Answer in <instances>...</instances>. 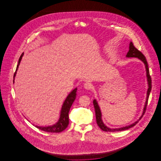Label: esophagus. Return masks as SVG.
I'll use <instances>...</instances> for the list:
<instances>
[{
	"label": "esophagus",
	"mask_w": 161,
	"mask_h": 161,
	"mask_svg": "<svg viewBox=\"0 0 161 161\" xmlns=\"http://www.w3.org/2000/svg\"><path fill=\"white\" fill-rule=\"evenodd\" d=\"M84 87L87 90H90L92 88V85L90 83H86L84 84Z\"/></svg>",
	"instance_id": "1"
}]
</instances>
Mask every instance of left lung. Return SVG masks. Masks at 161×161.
I'll use <instances>...</instances> for the list:
<instances>
[{
    "mask_svg": "<svg viewBox=\"0 0 161 161\" xmlns=\"http://www.w3.org/2000/svg\"><path fill=\"white\" fill-rule=\"evenodd\" d=\"M127 58H137L141 60L142 62H143L145 67H146V73H147V81H148V89L147 90V98H146V103H145V106L144 108L143 112L142 115V116L140 117V119L136 121L135 123L131 124L130 125H128L127 127H122V128H114V129H111L110 128H108L106 127V125L103 124V123L101 119V110L99 109V106L98 105V103L96 101V99H94L93 101V104H94V106L95 108V112H96V121H97V124L98 125V127L103 131L105 132H117V131H121V130H126L129 128H130L132 127L135 126L136 124L140 120V119L142 118V117L143 116L144 114L146 112V108H147V103H148V97H149V95L150 94L151 90V87H152V85H151V76L150 75V72H149V69H148V63H147L146 58H145V56H144L143 54L140 51H139L135 47L134 45V44L130 42V50L127 53V55H126Z\"/></svg>",
    "mask_w": 161,
    "mask_h": 161,
    "instance_id": "obj_1",
    "label": "left lung"
}]
</instances>
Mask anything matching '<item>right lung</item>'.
Masks as SVG:
<instances>
[{
  "label": "right lung",
  "instance_id": "add662e5",
  "mask_svg": "<svg viewBox=\"0 0 161 161\" xmlns=\"http://www.w3.org/2000/svg\"><path fill=\"white\" fill-rule=\"evenodd\" d=\"M24 55V53H22L21 54L20 58H19L18 60V63L17 66V69L15 70V72L14 74V80H13V83L14 82V77L15 76L16 72L17 71L18 68L19 64L21 62L22 58ZM76 90L77 89H74V90H72L71 92L69 94V96H67V97L66 98L64 103L62 106V110H61V113H60V119L58 121V122L57 123L52 125V126H49V127H36L41 130H44L45 132H53V133H58V132H61L63 130H64L67 127H68L69 124V109L71 108V106L72 105V103H74V100L75 99L76 97Z\"/></svg>",
  "mask_w": 161,
  "mask_h": 161
}]
</instances>
